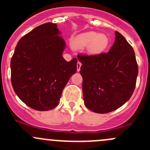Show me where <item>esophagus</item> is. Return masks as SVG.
<instances>
[{
    "label": "esophagus",
    "instance_id": "34e87169",
    "mask_svg": "<svg viewBox=\"0 0 150 150\" xmlns=\"http://www.w3.org/2000/svg\"><path fill=\"white\" fill-rule=\"evenodd\" d=\"M81 65H82V64L80 62H78V63H77V70H78V72H79L81 70Z\"/></svg>",
    "mask_w": 150,
    "mask_h": 150
}]
</instances>
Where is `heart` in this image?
Segmentation results:
<instances>
[{
	"label": "heart",
	"instance_id": "1",
	"mask_svg": "<svg viewBox=\"0 0 150 150\" xmlns=\"http://www.w3.org/2000/svg\"><path fill=\"white\" fill-rule=\"evenodd\" d=\"M75 48L83 49L87 47V52L91 56H97L107 51L110 44L107 35L90 31L77 36L73 40Z\"/></svg>",
	"mask_w": 150,
	"mask_h": 150
}]
</instances>
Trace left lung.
<instances>
[{"mask_svg": "<svg viewBox=\"0 0 150 150\" xmlns=\"http://www.w3.org/2000/svg\"><path fill=\"white\" fill-rule=\"evenodd\" d=\"M115 33V43L108 53L78 56L82 63L84 104L101 114L114 111L129 100L138 76L134 49L120 33Z\"/></svg>", "mask_w": 150, "mask_h": 150, "instance_id": "1", "label": "left lung"}]
</instances>
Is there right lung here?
Segmentation results:
<instances>
[{
  "label": "right lung",
  "mask_w": 150,
  "mask_h": 150,
  "mask_svg": "<svg viewBox=\"0 0 150 150\" xmlns=\"http://www.w3.org/2000/svg\"><path fill=\"white\" fill-rule=\"evenodd\" d=\"M60 35L57 24L40 25L19 40L11 60L13 90L35 110L55 108L69 78L77 71L76 58L69 62L63 58L66 43Z\"/></svg>",
  "instance_id": "right-lung-1"
}]
</instances>
